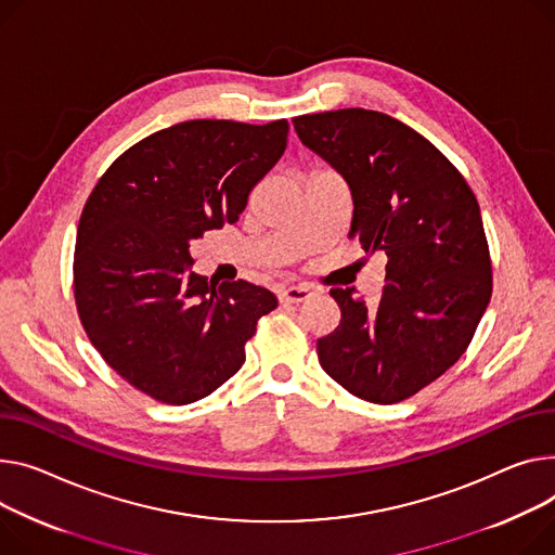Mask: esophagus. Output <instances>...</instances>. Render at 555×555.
<instances>
[{"label": "esophagus", "mask_w": 555, "mask_h": 555, "mask_svg": "<svg viewBox=\"0 0 555 555\" xmlns=\"http://www.w3.org/2000/svg\"><path fill=\"white\" fill-rule=\"evenodd\" d=\"M310 299V287L306 285H287L279 289V301L281 304H301Z\"/></svg>", "instance_id": "esophagus-1"}]
</instances>
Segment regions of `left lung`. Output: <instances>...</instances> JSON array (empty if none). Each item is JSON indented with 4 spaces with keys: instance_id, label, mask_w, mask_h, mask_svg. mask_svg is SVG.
I'll return each instance as SVG.
<instances>
[{
    "instance_id": "obj_1",
    "label": "left lung",
    "mask_w": 555,
    "mask_h": 555,
    "mask_svg": "<svg viewBox=\"0 0 555 555\" xmlns=\"http://www.w3.org/2000/svg\"><path fill=\"white\" fill-rule=\"evenodd\" d=\"M352 194L350 238L388 256L373 301L332 287L341 321L317 341L323 371L359 399L413 397L466 352L493 292L477 198L433 142L379 111L294 118Z\"/></svg>"
}]
</instances>
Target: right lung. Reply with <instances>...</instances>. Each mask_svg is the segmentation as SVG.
<instances>
[{"mask_svg":"<svg viewBox=\"0 0 555 555\" xmlns=\"http://www.w3.org/2000/svg\"><path fill=\"white\" fill-rule=\"evenodd\" d=\"M287 131V120L180 122L129 146L89 194L73 256L78 317L102 359L146 397L184 405L211 395L279 306L266 287L192 272L190 241L236 223Z\"/></svg>","mask_w":555,"mask_h":555,"instance_id":"add662e5","label":"right lung"}]
</instances>
